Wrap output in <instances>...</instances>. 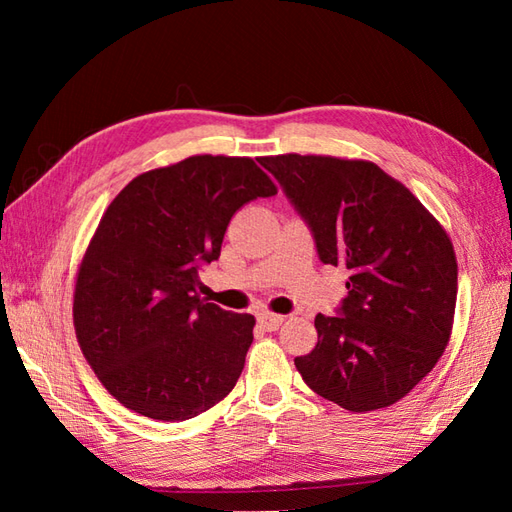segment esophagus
Masks as SVG:
<instances>
[{
  "instance_id": "1",
  "label": "esophagus",
  "mask_w": 512,
  "mask_h": 512,
  "mask_svg": "<svg viewBox=\"0 0 512 512\" xmlns=\"http://www.w3.org/2000/svg\"><path fill=\"white\" fill-rule=\"evenodd\" d=\"M257 321H259V325H262L264 330L275 332L279 325L284 323V317H281V314H275V312H259L257 314Z\"/></svg>"
}]
</instances>
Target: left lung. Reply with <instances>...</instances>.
<instances>
[{
    "label": "left lung",
    "instance_id": "obj_1",
    "mask_svg": "<svg viewBox=\"0 0 512 512\" xmlns=\"http://www.w3.org/2000/svg\"><path fill=\"white\" fill-rule=\"evenodd\" d=\"M262 165L306 217L323 264L350 270L341 314L295 365L314 394L365 413L394 405L451 339L458 259L449 233L405 184L369 160L281 154Z\"/></svg>",
    "mask_w": 512,
    "mask_h": 512
}]
</instances>
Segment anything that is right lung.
<instances>
[{
  "label": "right lung",
  "mask_w": 512,
  "mask_h": 512,
  "mask_svg": "<svg viewBox=\"0 0 512 512\" xmlns=\"http://www.w3.org/2000/svg\"><path fill=\"white\" fill-rule=\"evenodd\" d=\"M275 193L253 158L202 154L140 173L107 206L76 270L72 321L123 407L182 422L231 394L255 317L204 301L198 273L231 217Z\"/></svg>",
  "instance_id": "1"
}]
</instances>
